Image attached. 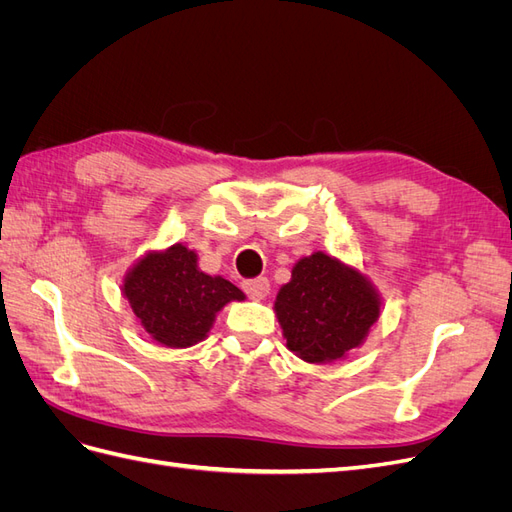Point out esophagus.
<instances>
[{"mask_svg":"<svg viewBox=\"0 0 512 512\" xmlns=\"http://www.w3.org/2000/svg\"><path fill=\"white\" fill-rule=\"evenodd\" d=\"M243 290L247 292V297L252 299H265L269 290H271V284L267 277H254V280H245L243 282Z\"/></svg>","mask_w":512,"mask_h":512,"instance_id":"obj_1","label":"esophagus"}]
</instances>
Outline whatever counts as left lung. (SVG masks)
I'll use <instances>...</instances> for the list:
<instances>
[{
	"label": "left lung",
	"mask_w": 512,
	"mask_h": 512,
	"mask_svg": "<svg viewBox=\"0 0 512 512\" xmlns=\"http://www.w3.org/2000/svg\"><path fill=\"white\" fill-rule=\"evenodd\" d=\"M275 314L286 346L307 363H331L363 344L380 316L378 292L367 277L337 258H301L280 288Z\"/></svg>",
	"instance_id": "8db88e82"
}]
</instances>
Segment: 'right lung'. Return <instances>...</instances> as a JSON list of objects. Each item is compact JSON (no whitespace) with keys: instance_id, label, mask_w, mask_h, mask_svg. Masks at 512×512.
<instances>
[{"instance_id":"right-lung-1","label":"right lung","mask_w":512,"mask_h":512,"mask_svg":"<svg viewBox=\"0 0 512 512\" xmlns=\"http://www.w3.org/2000/svg\"><path fill=\"white\" fill-rule=\"evenodd\" d=\"M196 254L175 243L166 252H149L128 271L123 294L145 331L168 348L203 342L215 314L245 294L220 275L198 269Z\"/></svg>"}]
</instances>
